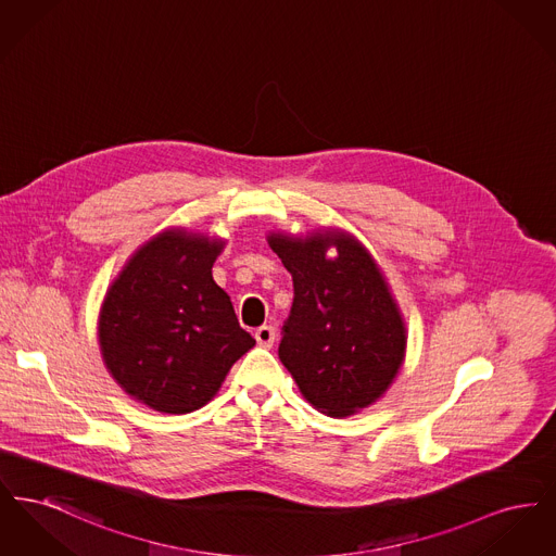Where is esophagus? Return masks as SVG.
<instances>
[{
    "label": "esophagus",
    "instance_id": "esophagus-1",
    "mask_svg": "<svg viewBox=\"0 0 556 556\" xmlns=\"http://www.w3.org/2000/svg\"><path fill=\"white\" fill-rule=\"evenodd\" d=\"M275 338H277V333H275V327H270V325H263L256 329V342L261 348H270L275 344Z\"/></svg>",
    "mask_w": 556,
    "mask_h": 556
}]
</instances>
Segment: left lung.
I'll return each mask as SVG.
<instances>
[{"instance_id":"left-lung-1","label":"left lung","mask_w":556,"mask_h":556,"mask_svg":"<svg viewBox=\"0 0 556 556\" xmlns=\"http://www.w3.org/2000/svg\"><path fill=\"white\" fill-rule=\"evenodd\" d=\"M266 241L293 281L281 363L323 415L367 408L392 386L406 352V327L381 268L340 229L306 238L277 231ZM331 247L336 260L326 256Z\"/></svg>"}]
</instances>
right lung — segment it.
Here are the masks:
<instances>
[{
  "mask_svg": "<svg viewBox=\"0 0 556 556\" xmlns=\"http://www.w3.org/2000/svg\"><path fill=\"white\" fill-rule=\"evenodd\" d=\"M223 239L166 229L146 241L108 288L100 348L137 402L168 415L208 404L256 340L212 279Z\"/></svg>",
  "mask_w": 556,
  "mask_h": 556,
  "instance_id": "add662e5",
  "label": "right lung"
}]
</instances>
